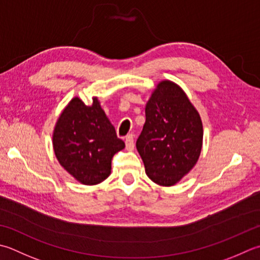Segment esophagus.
I'll use <instances>...</instances> for the list:
<instances>
[{
	"mask_svg": "<svg viewBox=\"0 0 260 260\" xmlns=\"http://www.w3.org/2000/svg\"><path fill=\"white\" fill-rule=\"evenodd\" d=\"M125 144H126V150L127 151H133L134 150V137L133 135H127L125 139Z\"/></svg>",
	"mask_w": 260,
	"mask_h": 260,
	"instance_id": "34e87169",
	"label": "esophagus"
}]
</instances>
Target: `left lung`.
Wrapping results in <instances>:
<instances>
[{
	"label": "left lung",
	"mask_w": 260,
	"mask_h": 260,
	"mask_svg": "<svg viewBox=\"0 0 260 260\" xmlns=\"http://www.w3.org/2000/svg\"><path fill=\"white\" fill-rule=\"evenodd\" d=\"M145 124L136 142L145 174L171 187L197 164L203 146L201 116L181 86L162 80L145 106Z\"/></svg>",
	"instance_id": "left-lung-1"
}]
</instances>
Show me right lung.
Returning a JSON list of instances; mask_svg holds the SVG:
<instances>
[{"label":"right lung","instance_id":"obj_1","mask_svg":"<svg viewBox=\"0 0 260 260\" xmlns=\"http://www.w3.org/2000/svg\"><path fill=\"white\" fill-rule=\"evenodd\" d=\"M124 147L96 96L90 106L74 96L56 120L53 131L56 159L82 185H98L107 179L111 159Z\"/></svg>","mask_w":260,"mask_h":260}]
</instances>
